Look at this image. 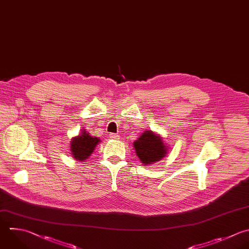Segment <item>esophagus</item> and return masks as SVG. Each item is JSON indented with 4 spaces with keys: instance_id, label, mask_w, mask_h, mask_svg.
<instances>
[{
    "instance_id": "obj_1",
    "label": "esophagus",
    "mask_w": 249,
    "mask_h": 249,
    "mask_svg": "<svg viewBox=\"0 0 249 249\" xmlns=\"http://www.w3.org/2000/svg\"><path fill=\"white\" fill-rule=\"evenodd\" d=\"M109 136H110V138H112V139H119V137H120L117 133H110Z\"/></svg>"
}]
</instances>
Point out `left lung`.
Here are the masks:
<instances>
[{"mask_svg":"<svg viewBox=\"0 0 249 249\" xmlns=\"http://www.w3.org/2000/svg\"><path fill=\"white\" fill-rule=\"evenodd\" d=\"M133 147L139 160L145 165L155 163L165 157L167 148L160 136L151 130H146L134 141Z\"/></svg>","mask_w":249,"mask_h":249,"instance_id":"left-lung-1","label":"left lung"}]
</instances>
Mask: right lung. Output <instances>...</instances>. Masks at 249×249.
<instances>
[{
  "label": "right lung",
  "mask_w": 249,
  "mask_h": 249,
  "mask_svg": "<svg viewBox=\"0 0 249 249\" xmlns=\"http://www.w3.org/2000/svg\"><path fill=\"white\" fill-rule=\"evenodd\" d=\"M99 142V138L92 137L88 131H86V129H83L80 135L72 138L70 144L71 155L76 160L84 161L92 154L94 148Z\"/></svg>",
  "instance_id": "1"
}]
</instances>
